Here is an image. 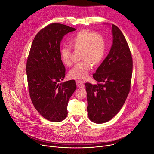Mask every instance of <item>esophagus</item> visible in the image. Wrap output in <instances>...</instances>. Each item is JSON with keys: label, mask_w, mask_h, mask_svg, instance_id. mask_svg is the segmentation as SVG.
<instances>
[{"label": "esophagus", "mask_w": 154, "mask_h": 154, "mask_svg": "<svg viewBox=\"0 0 154 154\" xmlns=\"http://www.w3.org/2000/svg\"><path fill=\"white\" fill-rule=\"evenodd\" d=\"M76 85L79 88H83L84 87L83 82L81 81H76Z\"/></svg>", "instance_id": "34e87169"}]
</instances>
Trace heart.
I'll return each instance as SVG.
<instances>
[{
    "mask_svg": "<svg viewBox=\"0 0 154 154\" xmlns=\"http://www.w3.org/2000/svg\"><path fill=\"white\" fill-rule=\"evenodd\" d=\"M69 43L75 51L81 50L80 58L82 60L69 71L68 76L70 79L83 81L88 78L92 64L97 66L103 61L106 52L105 40L96 32L82 29L71 38ZM60 55L65 66L72 65V51L69 47H62Z\"/></svg>",
    "mask_w": 154,
    "mask_h": 154,
    "instance_id": "obj_1",
    "label": "heart"
}]
</instances>
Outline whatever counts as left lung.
Wrapping results in <instances>:
<instances>
[{
  "label": "left lung",
  "instance_id": "8db88e82",
  "mask_svg": "<svg viewBox=\"0 0 154 154\" xmlns=\"http://www.w3.org/2000/svg\"><path fill=\"white\" fill-rule=\"evenodd\" d=\"M112 33L110 51L93 74L97 85L85 84L88 117L96 123L109 122L119 112L131 89V51L122 32L115 25H112Z\"/></svg>",
  "mask_w": 154,
  "mask_h": 154
}]
</instances>
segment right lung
<instances>
[{
  "label": "right lung",
  "instance_id": "right-lung-1",
  "mask_svg": "<svg viewBox=\"0 0 154 154\" xmlns=\"http://www.w3.org/2000/svg\"><path fill=\"white\" fill-rule=\"evenodd\" d=\"M76 29L51 23L35 36L26 62L29 96L34 108L45 119L60 122L67 116L68 100L76 89L75 80L58 83L65 76L60 55V42Z\"/></svg>",
  "mask_w": 154,
  "mask_h": 154
}]
</instances>
